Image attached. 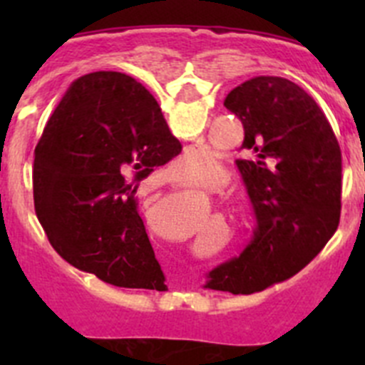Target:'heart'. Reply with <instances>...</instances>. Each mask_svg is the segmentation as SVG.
I'll return each mask as SVG.
<instances>
[{"instance_id": "obj_1", "label": "heart", "mask_w": 365, "mask_h": 365, "mask_svg": "<svg viewBox=\"0 0 365 365\" xmlns=\"http://www.w3.org/2000/svg\"><path fill=\"white\" fill-rule=\"evenodd\" d=\"M215 164L214 157L208 150H202V148H190L185 153L177 157L175 166L179 168L180 172L186 173V175H193V173L202 172L205 168ZM221 175L219 172H208L206 175H202L201 185L208 190H219L221 188Z\"/></svg>"}]
</instances>
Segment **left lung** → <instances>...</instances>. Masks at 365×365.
Returning a JSON list of instances; mask_svg holds the SVG:
<instances>
[{
	"instance_id": "left-lung-1",
	"label": "left lung",
	"mask_w": 365,
	"mask_h": 365,
	"mask_svg": "<svg viewBox=\"0 0 365 365\" xmlns=\"http://www.w3.org/2000/svg\"><path fill=\"white\" fill-rule=\"evenodd\" d=\"M243 122L237 170L257 227L240 257L208 272L206 289L250 294L291 278L336 232L341 153L312 96L282 76H256L228 93Z\"/></svg>"
}]
</instances>
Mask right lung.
<instances>
[{"label":"right lung","instance_id":"add662e5","mask_svg":"<svg viewBox=\"0 0 365 365\" xmlns=\"http://www.w3.org/2000/svg\"><path fill=\"white\" fill-rule=\"evenodd\" d=\"M182 146L143 83L115 71L74 80L34 150V208L67 263L115 287L164 291L135 192Z\"/></svg>","mask_w":365,"mask_h":365}]
</instances>
